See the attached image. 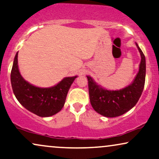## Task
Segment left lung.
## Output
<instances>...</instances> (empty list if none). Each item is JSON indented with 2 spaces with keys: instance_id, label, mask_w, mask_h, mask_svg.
<instances>
[{
  "instance_id": "1",
  "label": "left lung",
  "mask_w": 159,
  "mask_h": 159,
  "mask_svg": "<svg viewBox=\"0 0 159 159\" xmlns=\"http://www.w3.org/2000/svg\"><path fill=\"white\" fill-rule=\"evenodd\" d=\"M141 55L139 72L132 84L120 90L111 91L102 89L88 78L89 94L91 105L97 113L105 117H117L132 109L138 102L143 92L145 81V57L136 43Z\"/></svg>"
}]
</instances>
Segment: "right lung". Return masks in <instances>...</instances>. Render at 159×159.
Returning <instances> with one entry per match:
<instances>
[{
  "label": "right lung",
  "instance_id": "1",
  "mask_svg": "<svg viewBox=\"0 0 159 159\" xmlns=\"http://www.w3.org/2000/svg\"><path fill=\"white\" fill-rule=\"evenodd\" d=\"M18 52L11 72L12 89L20 103L29 111L41 117H48L60 112L64 106L67 92L77 76L67 77L51 88L33 86L22 77L18 68Z\"/></svg>",
  "mask_w": 159,
  "mask_h": 159
}]
</instances>
